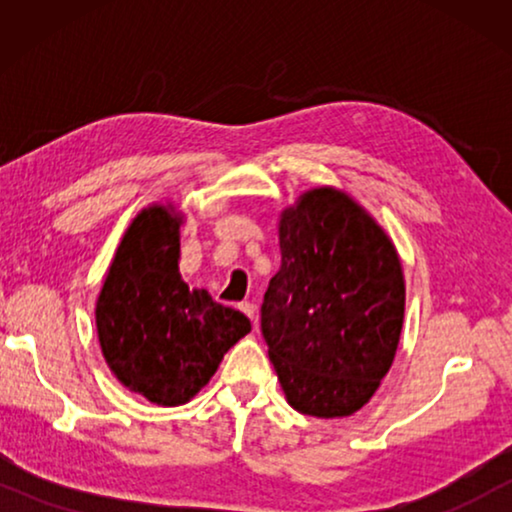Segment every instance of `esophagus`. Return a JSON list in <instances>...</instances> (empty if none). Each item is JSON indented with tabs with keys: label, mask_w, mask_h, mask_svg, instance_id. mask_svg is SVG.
<instances>
[{
	"label": "esophagus",
	"mask_w": 512,
	"mask_h": 512,
	"mask_svg": "<svg viewBox=\"0 0 512 512\" xmlns=\"http://www.w3.org/2000/svg\"><path fill=\"white\" fill-rule=\"evenodd\" d=\"M240 310L247 314V317L254 321V326H256V303L254 300H244V303H240Z\"/></svg>",
	"instance_id": "obj_1"
}]
</instances>
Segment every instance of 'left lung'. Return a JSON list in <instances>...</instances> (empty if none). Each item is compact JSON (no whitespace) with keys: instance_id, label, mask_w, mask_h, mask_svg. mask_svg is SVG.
Masks as SVG:
<instances>
[{"instance_id":"8db88e82","label":"left lung","mask_w":512,"mask_h":512,"mask_svg":"<svg viewBox=\"0 0 512 512\" xmlns=\"http://www.w3.org/2000/svg\"><path fill=\"white\" fill-rule=\"evenodd\" d=\"M282 268L261 331L286 401L335 419L361 410L394 363L405 314L398 251L352 195L310 188L279 216Z\"/></svg>"}]
</instances>
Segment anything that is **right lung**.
<instances>
[{"mask_svg": "<svg viewBox=\"0 0 512 512\" xmlns=\"http://www.w3.org/2000/svg\"><path fill=\"white\" fill-rule=\"evenodd\" d=\"M184 212L144 207L121 237L95 303L102 356L125 389L184 405L212 380L223 354L251 331L240 310L181 279Z\"/></svg>", "mask_w": 512, "mask_h": 512, "instance_id": "right-lung-1", "label": "right lung"}]
</instances>
